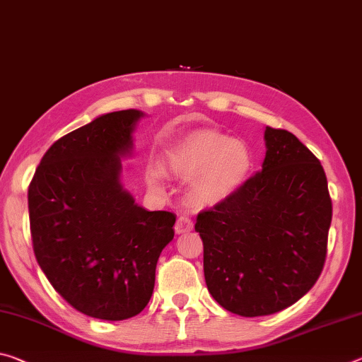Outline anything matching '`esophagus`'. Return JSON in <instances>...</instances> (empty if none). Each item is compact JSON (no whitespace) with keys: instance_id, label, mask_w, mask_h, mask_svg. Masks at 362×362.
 <instances>
[{"instance_id":"esophagus-1","label":"esophagus","mask_w":362,"mask_h":362,"mask_svg":"<svg viewBox=\"0 0 362 362\" xmlns=\"http://www.w3.org/2000/svg\"><path fill=\"white\" fill-rule=\"evenodd\" d=\"M193 228V221L187 216H180L175 222V233H185L190 232Z\"/></svg>"}]
</instances>
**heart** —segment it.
I'll use <instances>...</instances> for the list:
<instances>
[{"instance_id":"obj_1","label":"heart","mask_w":362,"mask_h":362,"mask_svg":"<svg viewBox=\"0 0 362 362\" xmlns=\"http://www.w3.org/2000/svg\"><path fill=\"white\" fill-rule=\"evenodd\" d=\"M164 164L172 174L188 183V199L199 208L216 206L243 185L253 158L242 140L228 139L217 132H192L164 151ZM146 183L153 190H163L164 170L148 164Z\"/></svg>"}]
</instances>
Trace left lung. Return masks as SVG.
I'll use <instances>...</instances> for the list:
<instances>
[{
	"instance_id": "obj_1",
	"label": "left lung",
	"mask_w": 362,
	"mask_h": 362,
	"mask_svg": "<svg viewBox=\"0 0 362 362\" xmlns=\"http://www.w3.org/2000/svg\"><path fill=\"white\" fill-rule=\"evenodd\" d=\"M264 141L262 169L194 223L209 293L243 317L282 311L313 288L332 222L319 159L282 129L266 127Z\"/></svg>"
}]
</instances>
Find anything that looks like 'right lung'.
I'll list each match as a JSON object with an SVG mask.
<instances>
[{"label":"right lung","instance_id":"add662e5","mask_svg":"<svg viewBox=\"0 0 362 362\" xmlns=\"http://www.w3.org/2000/svg\"><path fill=\"white\" fill-rule=\"evenodd\" d=\"M136 109L107 112L54 141L28 187L35 257L49 284L82 314L124 320L150 301L175 214L146 211L122 187Z\"/></svg>","mask_w":362,"mask_h":362}]
</instances>
